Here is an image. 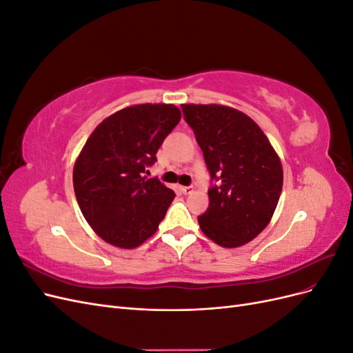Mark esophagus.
I'll return each mask as SVG.
<instances>
[{
    "instance_id": "obj_1",
    "label": "esophagus",
    "mask_w": 353,
    "mask_h": 353,
    "mask_svg": "<svg viewBox=\"0 0 353 353\" xmlns=\"http://www.w3.org/2000/svg\"><path fill=\"white\" fill-rule=\"evenodd\" d=\"M181 191H183L184 194H191L194 191L193 187H181Z\"/></svg>"
}]
</instances>
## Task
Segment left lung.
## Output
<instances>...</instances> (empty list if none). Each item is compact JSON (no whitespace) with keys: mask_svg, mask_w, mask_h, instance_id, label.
I'll use <instances>...</instances> for the list:
<instances>
[{"mask_svg":"<svg viewBox=\"0 0 353 353\" xmlns=\"http://www.w3.org/2000/svg\"><path fill=\"white\" fill-rule=\"evenodd\" d=\"M210 178L209 208L197 218L221 248L248 244L268 225L283 190L281 160L252 117L222 104H181Z\"/></svg>","mask_w":353,"mask_h":353,"instance_id":"left-lung-1","label":"left lung"}]
</instances>
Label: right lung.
Segmentation results:
<instances>
[{"label":"right lung","instance_id":"1","mask_svg":"<svg viewBox=\"0 0 353 353\" xmlns=\"http://www.w3.org/2000/svg\"><path fill=\"white\" fill-rule=\"evenodd\" d=\"M179 121L174 104H135L88 137L73 166V188L83 218L105 243L135 249L157 231L175 193L144 174Z\"/></svg>","mask_w":353,"mask_h":353}]
</instances>
